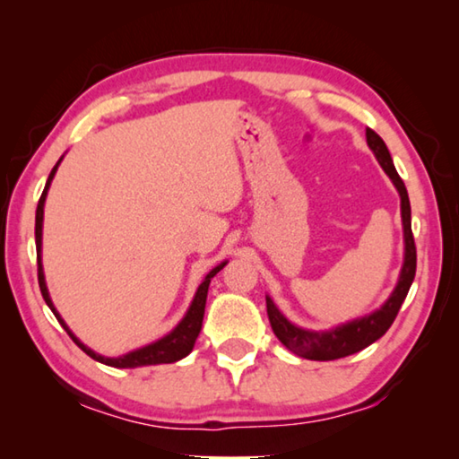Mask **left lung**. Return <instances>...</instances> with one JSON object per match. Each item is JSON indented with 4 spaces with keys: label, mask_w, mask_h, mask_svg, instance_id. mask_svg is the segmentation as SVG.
<instances>
[{
    "label": "left lung",
    "mask_w": 459,
    "mask_h": 459,
    "mask_svg": "<svg viewBox=\"0 0 459 459\" xmlns=\"http://www.w3.org/2000/svg\"><path fill=\"white\" fill-rule=\"evenodd\" d=\"M367 143L377 155L378 164L383 166L386 176L391 178L394 188L399 190L401 196V219H403V237H405V261H403V269L399 275V283L394 287L383 307L377 309L359 320H352L348 324L336 325V328L325 330V332H314V330H304L298 328V325L291 324L287 317L279 312L273 299L267 295V316L271 322V328H273L275 336L279 342L291 351L293 354L301 356V359L307 360H336L344 359V356H351L354 352H360L362 348L370 346L372 342H377L380 336H385L386 330L391 328V324L397 317L399 309L405 301L409 287L415 279V269H417V248H415V238L413 230H411V204H409V194L405 184H403L401 176L393 166V158L388 153L386 145L378 134L367 127Z\"/></svg>",
    "instance_id": "8db88e82"
}]
</instances>
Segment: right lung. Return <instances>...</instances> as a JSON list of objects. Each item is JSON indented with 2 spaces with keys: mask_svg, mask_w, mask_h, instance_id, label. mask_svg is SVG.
Returning <instances> with one entry per match:
<instances>
[{
  "mask_svg": "<svg viewBox=\"0 0 459 459\" xmlns=\"http://www.w3.org/2000/svg\"><path fill=\"white\" fill-rule=\"evenodd\" d=\"M62 160V158H60ZM58 160V164H60ZM58 164L52 168V172L48 176V182L44 186V192L40 200H38V208H36V253H38V283H40V291H42V298L48 307L52 309V314L56 316V320L60 322L62 328L66 330L68 336L73 338V342L76 346L81 348L84 354H89L92 360L97 362H103L107 367H115V368H135V367H147V364H169V362H176V360H182L184 356H188L194 348V342H196L200 328H202V317H204V307H206V295H208V285H211V279L219 273V271L227 265V261L221 263V265H216L211 273L204 277V281L200 283L196 295H194L192 299V306L186 316L182 317V322L176 325V328L168 333V336L160 338L158 342H153V344H147L143 348H137V351L129 352V354H123L119 359H107V356H100L97 352H92L89 346H84L82 342L74 336V333L68 330V325L62 320L60 314L56 312V307H54L50 295H48V287H46L44 281V269H42V221H44V202H46V194H48L50 188V182L54 174H56Z\"/></svg>",
  "mask_w": 459,
  "mask_h": 459,
  "instance_id": "add662e5",
  "label": "right lung"
}]
</instances>
